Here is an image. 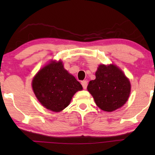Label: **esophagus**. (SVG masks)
<instances>
[{"label":"esophagus","mask_w":155,"mask_h":155,"mask_svg":"<svg viewBox=\"0 0 155 155\" xmlns=\"http://www.w3.org/2000/svg\"><path fill=\"white\" fill-rule=\"evenodd\" d=\"M81 84L82 85V87L85 90V89L87 88V80H83V81H82Z\"/></svg>","instance_id":"obj_1"}]
</instances>
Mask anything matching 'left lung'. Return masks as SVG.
Instances as JSON below:
<instances>
[{
  "label": "left lung",
  "instance_id": "8db88e82",
  "mask_svg": "<svg viewBox=\"0 0 155 155\" xmlns=\"http://www.w3.org/2000/svg\"><path fill=\"white\" fill-rule=\"evenodd\" d=\"M95 75L96 79L89 82L87 90L97 107L111 112L125 104L130 93V83L118 67L100 65Z\"/></svg>",
  "mask_w": 155,
  "mask_h": 155
}]
</instances>
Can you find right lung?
<instances>
[{"label": "right lung", "instance_id": "obj_1", "mask_svg": "<svg viewBox=\"0 0 155 155\" xmlns=\"http://www.w3.org/2000/svg\"><path fill=\"white\" fill-rule=\"evenodd\" d=\"M32 88L39 102L55 112L66 108L75 93L82 90L81 84L65 71L61 61H52L40 70L32 80Z\"/></svg>", "mask_w": 155, "mask_h": 155}]
</instances>
